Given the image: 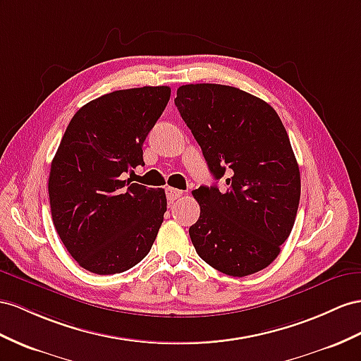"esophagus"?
Masks as SVG:
<instances>
[{
	"mask_svg": "<svg viewBox=\"0 0 361 361\" xmlns=\"http://www.w3.org/2000/svg\"><path fill=\"white\" fill-rule=\"evenodd\" d=\"M184 195L183 190H178V189H173V188H168L166 189V197H168V201L169 202H173L175 200H178Z\"/></svg>",
	"mask_w": 361,
	"mask_h": 361,
	"instance_id": "34e87169",
	"label": "esophagus"
}]
</instances>
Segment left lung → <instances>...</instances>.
<instances>
[{
    "instance_id": "8db88e82",
    "label": "left lung",
    "mask_w": 361,
    "mask_h": 361,
    "mask_svg": "<svg viewBox=\"0 0 361 361\" xmlns=\"http://www.w3.org/2000/svg\"><path fill=\"white\" fill-rule=\"evenodd\" d=\"M184 123L226 190H193L200 218L189 228L198 256L243 277L264 270L290 236L300 200V172L288 134L262 99L218 84H190L175 97Z\"/></svg>"
}]
</instances>
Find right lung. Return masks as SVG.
Masks as SVG:
<instances>
[{
	"label": "right lung",
	"mask_w": 361,
	"mask_h": 361,
	"mask_svg": "<svg viewBox=\"0 0 361 361\" xmlns=\"http://www.w3.org/2000/svg\"><path fill=\"white\" fill-rule=\"evenodd\" d=\"M169 87L113 91L73 116L51 161L53 224L91 273H123L149 253L166 212L163 189L122 180L143 161V142L163 114Z\"/></svg>",
	"instance_id": "obj_1"
}]
</instances>
